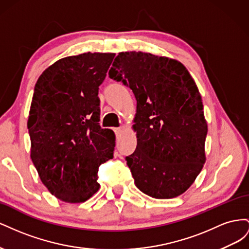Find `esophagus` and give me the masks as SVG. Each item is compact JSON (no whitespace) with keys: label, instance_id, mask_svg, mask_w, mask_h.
Masks as SVG:
<instances>
[{"label":"esophagus","instance_id":"obj_1","mask_svg":"<svg viewBox=\"0 0 249 249\" xmlns=\"http://www.w3.org/2000/svg\"><path fill=\"white\" fill-rule=\"evenodd\" d=\"M114 132H115V135L116 136H118V135L122 133V127H115L114 129Z\"/></svg>","mask_w":249,"mask_h":249}]
</instances>
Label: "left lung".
Instances as JSON below:
<instances>
[{
  "label": "left lung",
  "mask_w": 249,
  "mask_h": 249,
  "mask_svg": "<svg viewBox=\"0 0 249 249\" xmlns=\"http://www.w3.org/2000/svg\"><path fill=\"white\" fill-rule=\"evenodd\" d=\"M109 77L136 97L137 147L125 157L138 189L154 198L183 194L206 162L208 125L201 96L177 60L142 52H123Z\"/></svg>",
  "instance_id": "1"
}]
</instances>
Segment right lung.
Returning a JSON list of instances; mask_svg holds the SVG:
<instances>
[{"mask_svg":"<svg viewBox=\"0 0 249 249\" xmlns=\"http://www.w3.org/2000/svg\"><path fill=\"white\" fill-rule=\"evenodd\" d=\"M114 56L65 57L36 82L28 119L31 159L43 185L62 201L91 197L100 188L99 167L113 158L115 135L99 124L97 94Z\"/></svg>","mask_w":249,"mask_h":249,"instance_id":"add662e5","label":"right lung"}]
</instances>
